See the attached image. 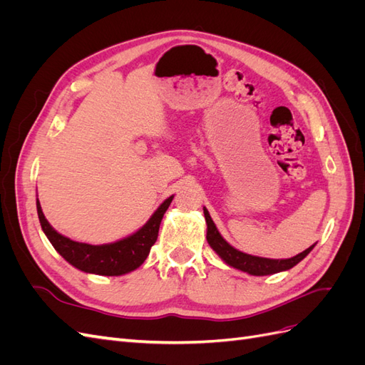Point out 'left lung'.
<instances>
[{"mask_svg":"<svg viewBox=\"0 0 365 365\" xmlns=\"http://www.w3.org/2000/svg\"><path fill=\"white\" fill-rule=\"evenodd\" d=\"M204 216H205V222H207V242L208 245L212 247L217 256L222 259L230 267H233L236 269H240L244 272H248L251 275H269L275 272H282V271H288L298 262H302L309 252L312 251V247H309L303 252L297 254V256L291 259H267V257H257V256H251V254H245L236 248L231 247L228 242L220 236L217 231L212 216H210L208 210L204 207Z\"/></svg>","mask_w":365,"mask_h":365,"instance_id":"1","label":"left lung"}]
</instances>
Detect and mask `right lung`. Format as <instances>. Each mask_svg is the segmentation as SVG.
I'll return each mask as SVG.
<instances>
[{"mask_svg": "<svg viewBox=\"0 0 365 365\" xmlns=\"http://www.w3.org/2000/svg\"><path fill=\"white\" fill-rule=\"evenodd\" d=\"M173 195L168 197L150 216L148 222L134 235L117 240L114 244L90 245L82 242H74L59 235L42 213L39 201L36 200V208L42 231L46 233L51 245L61 256L74 268L88 274L98 275H123L141 267L143 262L149 256L152 245L157 242L161 219L169 208Z\"/></svg>", "mask_w": 365, "mask_h": 365, "instance_id": "1", "label": "right lung"}]
</instances>
